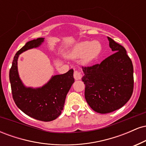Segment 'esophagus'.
<instances>
[{"label": "esophagus", "instance_id": "esophagus-1", "mask_svg": "<svg viewBox=\"0 0 146 146\" xmlns=\"http://www.w3.org/2000/svg\"><path fill=\"white\" fill-rule=\"evenodd\" d=\"M73 76H74V78L75 80H80L82 78V75L81 72L80 71H78V70H75L74 71V73H73Z\"/></svg>", "mask_w": 146, "mask_h": 146}]
</instances>
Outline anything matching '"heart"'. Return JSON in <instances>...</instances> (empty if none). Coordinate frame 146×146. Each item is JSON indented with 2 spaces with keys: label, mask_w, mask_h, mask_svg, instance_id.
<instances>
[{
  "label": "heart",
  "mask_w": 146,
  "mask_h": 146,
  "mask_svg": "<svg viewBox=\"0 0 146 146\" xmlns=\"http://www.w3.org/2000/svg\"><path fill=\"white\" fill-rule=\"evenodd\" d=\"M101 44L98 41H86L79 43L73 50V56L75 58L83 57V62L88 63L100 53Z\"/></svg>",
  "instance_id": "b5f03b06"
}]
</instances>
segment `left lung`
<instances>
[{"label": "left lung", "mask_w": 146, "mask_h": 146, "mask_svg": "<svg viewBox=\"0 0 146 146\" xmlns=\"http://www.w3.org/2000/svg\"><path fill=\"white\" fill-rule=\"evenodd\" d=\"M115 52L100 64L82 66L84 96L94 111L106 114L119 109L131 98L134 88L133 66L125 48L108 37Z\"/></svg>", "instance_id": "left-lung-1"}]
</instances>
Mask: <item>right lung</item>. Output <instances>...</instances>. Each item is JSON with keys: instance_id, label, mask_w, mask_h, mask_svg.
<instances>
[{"instance_id": "obj_1", "label": "right lung", "mask_w": 146, "mask_h": 146, "mask_svg": "<svg viewBox=\"0 0 146 146\" xmlns=\"http://www.w3.org/2000/svg\"><path fill=\"white\" fill-rule=\"evenodd\" d=\"M44 41L39 38L26 44L15 55L9 70L11 93L15 104L28 116L42 121H51L60 116L63 110L66 95L74 82L73 70L62 75L52 77L41 88H26L18 73L17 61L19 55L30 48L38 47Z\"/></svg>"}]
</instances>
